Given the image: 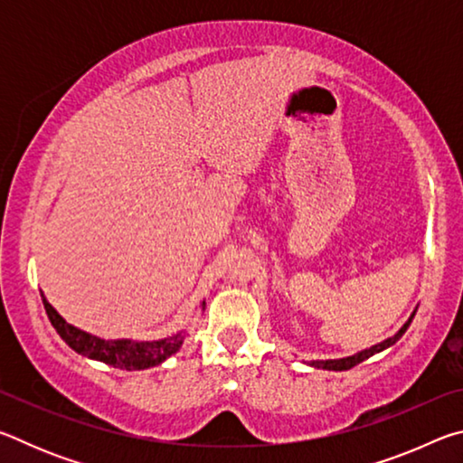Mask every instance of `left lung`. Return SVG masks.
I'll use <instances>...</instances> for the list:
<instances>
[{"instance_id":"left-lung-1","label":"left lung","mask_w":463,"mask_h":463,"mask_svg":"<svg viewBox=\"0 0 463 463\" xmlns=\"http://www.w3.org/2000/svg\"><path fill=\"white\" fill-rule=\"evenodd\" d=\"M414 312H417V310H414ZM414 312L411 315V318L406 320V323H404V326L401 328V331H398L394 336H390V339L382 341V343H378V345H373V347H370V349L359 351V354L351 355V357H343V359H326V362H312L310 365L320 367V370H331V372H345V370H351V367H355L357 364L365 362L367 357H372V355H375V354H380V351L388 349L390 345H394L398 339H401V336L406 333V328H409V325L412 323Z\"/></svg>"}]
</instances>
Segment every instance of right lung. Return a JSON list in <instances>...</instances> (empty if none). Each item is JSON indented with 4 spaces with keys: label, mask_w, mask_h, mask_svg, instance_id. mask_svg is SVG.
<instances>
[{
    "label": "right lung",
    "mask_w": 463,
    "mask_h": 463,
    "mask_svg": "<svg viewBox=\"0 0 463 463\" xmlns=\"http://www.w3.org/2000/svg\"><path fill=\"white\" fill-rule=\"evenodd\" d=\"M43 304L46 315H49L51 325L54 331L61 335V339L65 341L69 347L77 351L80 355H85L96 362H104L118 370H146V367H155L165 362L167 357L177 354L179 347L184 343V333L171 335L167 339L159 341H132V339H99L96 335H90L69 325L57 310H54L49 300L43 296ZM206 304L202 302V308Z\"/></svg>",
    "instance_id": "right-lung-1"
}]
</instances>
